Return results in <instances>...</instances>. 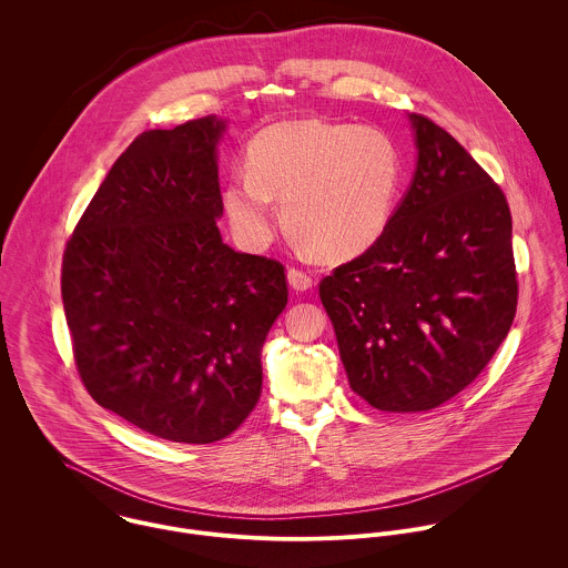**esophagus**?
<instances>
[{"label":"esophagus","instance_id":"1","mask_svg":"<svg viewBox=\"0 0 568 568\" xmlns=\"http://www.w3.org/2000/svg\"><path fill=\"white\" fill-rule=\"evenodd\" d=\"M288 284L295 288V291H311L315 280L306 273V271H300V268H288Z\"/></svg>","mask_w":568,"mask_h":568}]
</instances>
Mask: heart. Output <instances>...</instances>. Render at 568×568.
Returning <instances> with one entry per match:
<instances>
[{
  "mask_svg": "<svg viewBox=\"0 0 568 568\" xmlns=\"http://www.w3.org/2000/svg\"><path fill=\"white\" fill-rule=\"evenodd\" d=\"M246 168L223 192L239 241L271 243L277 199L291 232L332 262L383 239L403 183V155L389 133L322 118L266 126L248 142Z\"/></svg>",
  "mask_w": 568,
  "mask_h": 568,
  "instance_id": "b5f03b06",
  "label": "heart"
}]
</instances>
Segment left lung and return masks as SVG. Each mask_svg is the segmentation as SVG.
I'll use <instances>...</instances> for the list:
<instances>
[{"label":"left lung","instance_id":"left-lung-1","mask_svg":"<svg viewBox=\"0 0 568 568\" xmlns=\"http://www.w3.org/2000/svg\"><path fill=\"white\" fill-rule=\"evenodd\" d=\"M417 165L383 239L320 284L354 394L415 413L466 389L518 302L503 190L442 126L410 113Z\"/></svg>","mask_w":568,"mask_h":568}]
</instances>
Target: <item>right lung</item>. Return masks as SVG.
<instances>
[{
  "instance_id": "right-lung-1",
  "label": "right lung",
  "mask_w": 568,
  "mask_h": 568,
  "mask_svg": "<svg viewBox=\"0 0 568 568\" xmlns=\"http://www.w3.org/2000/svg\"><path fill=\"white\" fill-rule=\"evenodd\" d=\"M216 115L138 135L63 253L61 293L89 396L181 444L232 435L262 392L288 288L277 260L223 243Z\"/></svg>"
}]
</instances>
